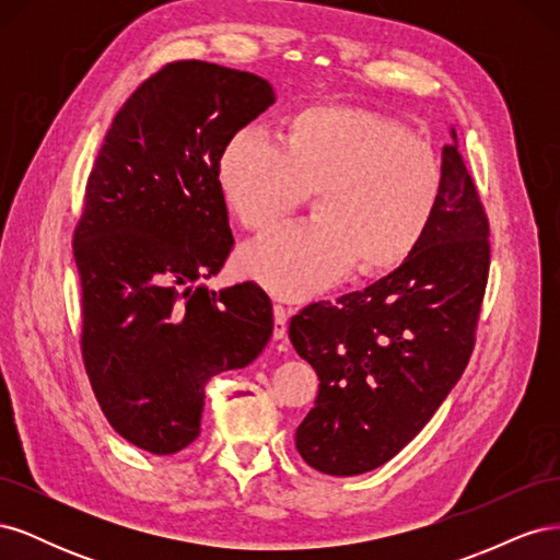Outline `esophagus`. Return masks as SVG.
Listing matches in <instances>:
<instances>
[{"mask_svg":"<svg viewBox=\"0 0 560 560\" xmlns=\"http://www.w3.org/2000/svg\"><path fill=\"white\" fill-rule=\"evenodd\" d=\"M290 315H292V308H284V306H273V338L276 341H282V338L287 336V322H290Z\"/></svg>","mask_w":560,"mask_h":560,"instance_id":"1","label":"esophagus"}]
</instances>
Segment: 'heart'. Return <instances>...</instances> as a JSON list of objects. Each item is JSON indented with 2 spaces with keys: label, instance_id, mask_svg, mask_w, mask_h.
I'll return each instance as SVG.
<instances>
[{
  "label": "heart",
  "instance_id": "obj_1",
  "mask_svg": "<svg viewBox=\"0 0 560 560\" xmlns=\"http://www.w3.org/2000/svg\"><path fill=\"white\" fill-rule=\"evenodd\" d=\"M214 182L249 231L273 229L303 191H315V222L287 226L241 254L243 276L284 301L327 290L352 266L381 276L404 264L442 196V167L428 142L395 118L341 105L294 112L280 144L254 126L231 132Z\"/></svg>",
  "mask_w": 560,
  "mask_h": 560
}]
</instances>
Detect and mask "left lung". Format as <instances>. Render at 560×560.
<instances>
[{"mask_svg":"<svg viewBox=\"0 0 560 560\" xmlns=\"http://www.w3.org/2000/svg\"><path fill=\"white\" fill-rule=\"evenodd\" d=\"M442 149V196L416 252L393 273L292 317L290 341L319 376L296 451L354 477L395 457L460 381L488 280V219L457 151Z\"/></svg>","mask_w":560,"mask_h":560,"instance_id":"obj_1","label":"left lung"}]
</instances>
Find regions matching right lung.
<instances>
[{"mask_svg":"<svg viewBox=\"0 0 560 560\" xmlns=\"http://www.w3.org/2000/svg\"><path fill=\"white\" fill-rule=\"evenodd\" d=\"M276 103L214 62L165 65L116 114L74 233L95 397L126 442L171 455L200 434L206 385L259 358L273 306L254 282L210 290L233 247L219 149Z\"/></svg>","mask_w":560,"mask_h":560,"instance_id":"right-lung-1","label":"right lung"}]
</instances>
